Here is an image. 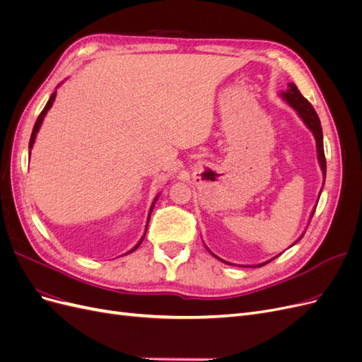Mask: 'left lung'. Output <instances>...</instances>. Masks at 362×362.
<instances>
[{
	"instance_id": "left-lung-1",
	"label": "left lung",
	"mask_w": 362,
	"mask_h": 362,
	"mask_svg": "<svg viewBox=\"0 0 362 362\" xmlns=\"http://www.w3.org/2000/svg\"><path fill=\"white\" fill-rule=\"evenodd\" d=\"M281 98L293 108V110H296V113H298L299 117L303 120V124H305L306 127H308V129L313 133V136H314V139H315V146H317V160H319L320 169H322V172H323V185H325V178H326V158H325V149H323V133H322L320 119H319V116H317V113H315V110L313 108V105L308 103V100H306V98L302 96V93L299 92V89H298V87H296L294 83H288L287 90H286V92H281ZM322 190H323V187H322ZM322 190H320V194H322ZM319 198H320V196H319ZM314 211H315V210H313V213H311V216H310V221L313 218ZM308 223H310V222H308ZM303 234H305V233H303ZM303 234H302L298 240H296V242H294L293 245L298 243L299 240L303 237ZM293 245H291V246H293ZM206 249H208V247H206ZM208 252H210V254H211L214 258H217V259H221L222 262H225V264H231V262H228V261H225V259H222V258H218L217 255H214L210 249H208ZM275 258H276V257H275ZM275 258H272V259H275ZM272 259H269V261H266V262H262V264H257V266H242V267H261V266L267 264V262H270Z\"/></svg>"
}]
</instances>
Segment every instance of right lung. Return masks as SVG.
Returning a JSON list of instances; mask_svg holds the SVG:
<instances>
[{
    "instance_id": "obj_1",
    "label": "right lung",
    "mask_w": 362,
    "mask_h": 362,
    "mask_svg": "<svg viewBox=\"0 0 362 362\" xmlns=\"http://www.w3.org/2000/svg\"><path fill=\"white\" fill-rule=\"evenodd\" d=\"M56 95H57V92H52V95L49 96V100H48V103H47V105H45V108H43L42 110V113L39 115V117H37V120H36V124H35V128H33V133H31V137H30V145H28V149L31 151V148H33V145H35V140H36V136H37V133H39V129H40V125H42V122H43V119H45V116H47V113H48V110L49 108L52 107V103H54V100H56ZM158 196L160 194H157V198L154 199V202H152V205H151V208H149V214H148V222H146V229H148V223H149V217H151V213H152V210H154V205H156V202H157V199H158ZM146 229H145V234H144V237H141L140 240H139V243L131 249L129 252H127V254H131V252H134L140 245H141V242H144V238H145V235H146ZM125 254V255H127Z\"/></svg>"
}]
</instances>
